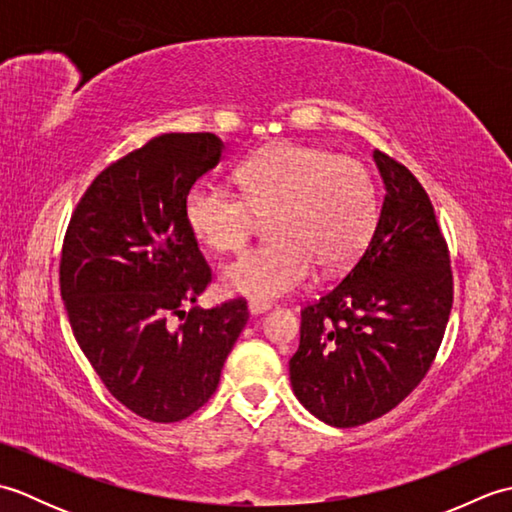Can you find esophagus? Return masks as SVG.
<instances>
[{
	"label": "esophagus",
	"mask_w": 512,
	"mask_h": 512,
	"mask_svg": "<svg viewBox=\"0 0 512 512\" xmlns=\"http://www.w3.org/2000/svg\"><path fill=\"white\" fill-rule=\"evenodd\" d=\"M270 308H273V303H268V301H250L248 303V312L253 314V317H257V314H264V312H268Z\"/></svg>",
	"instance_id": "1"
}]
</instances>
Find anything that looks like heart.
<instances>
[{"instance_id": "heart-1", "label": "heart", "mask_w": 512, "mask_h": 512, "mask_svg": "<svg viewBox=\"0 0 512 512\" xmlns=\"http://www.w3.org/2000/svg\"><path fill=\"white\" fill-rule=\"evenodd\" d=\"M239 194L198 180L184 198L191 235L215 253L242 250L259 217H270L277 242L248 250L226 266L233 295L255 301L284 297L310 279L314 266L336 273L363 253L378 220L374 180L361 162L330 151L279 143L235 173Z\"/></svg>"}]
</instances>
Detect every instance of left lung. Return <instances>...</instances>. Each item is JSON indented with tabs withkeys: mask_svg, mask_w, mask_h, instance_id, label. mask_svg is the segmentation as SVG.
I'll use <instances>...</instances> for the list:
<instances>
[{
	"mask_svg": "<svg viewBox=\"0 0 512 512\" xmlns=\"http://www.w3.org/2000/svg\"><path fill=\"white\" fill-rule=\"evenodd\" d=\"M383 206L363 255L301 310L290 383L312 416L358 427L394 409L438 354L453 303L449 250L407 167L374 151Z\"/></svg>",
	"mask_w": 512,
	"mask_h": 512,
	"instance_id": "1",
	"label": "left lung"
}]
</instances>
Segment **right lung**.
<instances>
[{"label": "right lung", "mask_w": 512, "mask_h": 512, "mask_svg": "<svg viewBox=\"0 0 512 512\" xmlns=\"http://www.w3.org/2000/svg\"><path fill=\"white\" fill-rule=\"evenodd\" d=\"M222 151L215 134L151 138L96 176L65 233L61 297L76 343L107 391L151 422L184 420L213 396L248 321L244 299L195 303L211 268L184 198Z\"/></svg>", "instance_id": "1"}]
</instances>
